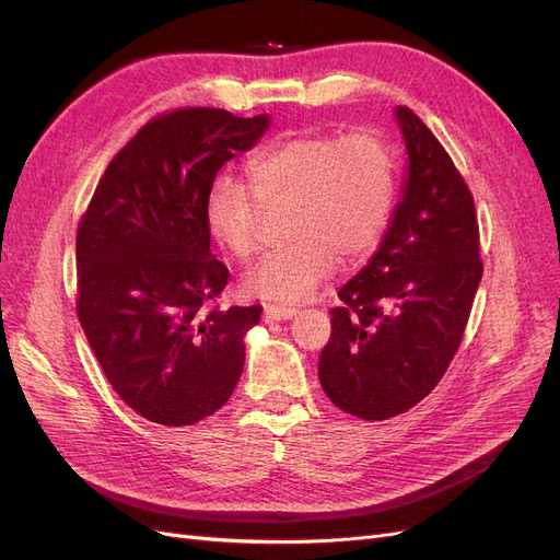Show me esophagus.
I'll use <instances>...</instances> for the list:
<instances>
[{
  "mask_svg": "<svg viewBox=\"0 0 560 560\" xmlns=\"http://www.w3.org/2000/svg\"><path fill=\"white\" fill-rule=\"evenodd\" d=\"M296 315V308L292 306H266L264 319L266 322H280V319H292Z\"/></svg>",
  "mask_w": 560,
  "mask_h": 560,
  "instance_id": "esophagus-1",
  "label": "esophagus"
}]
</instances>
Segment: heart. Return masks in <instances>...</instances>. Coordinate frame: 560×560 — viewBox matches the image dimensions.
Masks as SVG:
<instances>
[{
	"instance_id": "obj_1",
	"label": "heart",
	"mask_w": 560,
	"mask_h": 560,
	"mask_svg": "<svg viewBox=\"0 0 560 560\" xmlns=\"http://www.w3.org/2000/svg\"><path fill=\"white\" fill-rule=\"evenodd\" d=\"M245 184L219 179L206 200L217 245L247 261L264 243V212L290 210L284 247L245 278V292L268 301H303L336 261L360 264L381 245L397 198L395 154L374 128L296 132L266 147L245 167Z\"/></svg>"
}]
</instances>
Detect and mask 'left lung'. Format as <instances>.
Listing matches in <instances>:
<instances>
[{
	"instance_id": "left-lung-1",
	"label": "left lung",
	"mask_w": 560,
	"mask_h": 560,
	"mask_svg": "<svg viewBox=\"0 0 560 560\" xmlns=\"http://www.w3.org/2000/svg\"><path fill=\"white\" fill-rule=\"evenodd\" d=\"M409 179L381 249L338 290L319 383L364 420L409 411L460 348L483 261L474 198L448 151L413 109L397 107Z\"/></svg>"
}]
</instances>
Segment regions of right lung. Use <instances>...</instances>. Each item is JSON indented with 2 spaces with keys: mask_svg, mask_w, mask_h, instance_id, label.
<instances>
[{
  "mask_svg": "<svg viewBox=\"0 0 560 560\" xmlns=\"http://www.w3.org/2000/svg\"><path fill=\"white\" fill-rule=\"evenodd\" d=\"M268 116L163 112L109 161L77 231V315L109 385L135 413L194 425L229 401L243 336L261 306H219L229 268L212 257L206 200L222 165Z\"/></svg>",
  "mask_w": 560,
  "mask_h": 560,
  "instance_id": "obj_1",
  "label": "right lung"
}]
</instances>
